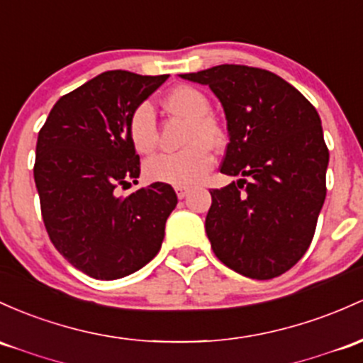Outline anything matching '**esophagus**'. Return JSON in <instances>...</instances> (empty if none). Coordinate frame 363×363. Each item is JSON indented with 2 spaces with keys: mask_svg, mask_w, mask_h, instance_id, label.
<instances>
[{
  "mask_svg": "<svg viewBox=\"0 0 363 363\" xmlns=\"http://www.w3.org/2000/svg\"><path fill=\"white\" fill-rule=\"evenodd\" d=\"M191 191V188H188V186H175V194H177V198H184L188 196V193Z\"/></svg>",
  "mask_w": 363,
  "mask_h": 363,
  "instance_id": "esophagus-1",
  "label": "esophagus"
}]
</instances>
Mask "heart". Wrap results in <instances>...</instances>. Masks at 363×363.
I'll return each mask as SVG.
<instances>
[{"label":"heart","mask_w":363,"mask_h":363,"mask_svg":"<svg viewBox=\"0 0 363 363\" xmlns=\"http://www.w3.org/2000/svg\"><path fill=\"white\" fill-rule=\"evenodd\" d=\"M165 106L174 113L189 118L186 136L188 148L175 153H160L145 163V175L153 182L170 186H193L200 182L213 167L210 146H218L224 139L220 125L210 115L212 103L201 89L182 84L167 93ZM127 133L138 153H151L157 146V117L151 103L138 105L129 115Z\"/></svg>","instance_id":"obj_1"}]
</instances>
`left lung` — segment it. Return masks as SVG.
I'll return each instance as SVG.
<instances>
[{
    "label": "left lung",
    "mask_w": 363,
    "mask_h": 363,
    "mask_svg": "<svg viewBox=\"0 0 363 363\" xmlns=\"http://www.w3.org/2000/svg\"><path fill=\"white\" fill-rule=\"evenodd\" d=\"M181 77L220 99L229 133L220 172L241 175L210 191L213 253L241 276H281L308 250L325 200L329 150L317 110L264 69L217 65Z\"/></svg>",
    "instance_id": "1"
}]
</instances>
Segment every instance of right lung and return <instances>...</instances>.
I'll return each instance as SVG.
<instances>
[{
    "label": "right lung",
    "instance_id": "1",
    "mask_svg": "<svg viewBox=\"0 0 363 363\" xmlns=\"http://www.w3.org/2000/svg\"><path fill=\"white\" fill-rule=\"evenodd\" d=\"M169 75L108 70L55 103L35 145L34 181L51 242L75 269L113 281L160 252L177 205L170 184L121 196L138 184L139 155L129 115Z\"/></svg>",
    "mask_w": 363,
    "mask_h": 363
}]
</instances>
